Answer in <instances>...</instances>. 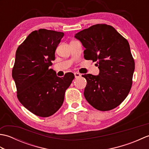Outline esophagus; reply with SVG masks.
<instances>
[{
	"label": "esophagus",
	"mask_w": 149,
	"mask_h": 149,
	"mask_svg": "<svg viewBox=\"0 0 149 149\" xmlns=\"http://www.w3.org/2000/svg\"><path fill=\"white\" fill-rule=\"evenodd\" d=\"M74 75H75V78H78V77H79L81 76V74H79V72H75L74 73Z\"/></svg>",
	"instance_id": "1"
}]
</instances>
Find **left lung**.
<instances>
[{
  "label": "left lung",
  "instance_id": "left-lung-1",
  "mask_svg": "<svg viewBox=\"0 0 149 149\" xmlns=\"http://www.w3.org/2000/svg\"><path fill=\"white\" fill-rule=\"evenodd\" d=\"M85 49L84 58L97 61L99 74L82 75L86 79L84 95L97 110L115 108L129 93L134 61L128 41L113 27L96 24L75 34Z\"/></svg>",
  "mask_w": 149,
  "mask_h": 149
}]
</instances>
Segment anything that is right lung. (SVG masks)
<instances>
[{
	"label": "right lung",
	"instance_id": "1",
	"mask_svg": "<svg viewBox=\"0 0 149 149\" xmlns=\"http://www.w3.org/2000/svg\"><path fill=\"white\" fill-rule=\"evenodd\" d=\"M64 33L40 29L33 31L16 51L12 77L20 102L34 115L48 117L61 107L73 73L59 77L49 68Z\"/></svg>",
	"mask_w": 149,
	"mask_h": 149
}]
</instances>
